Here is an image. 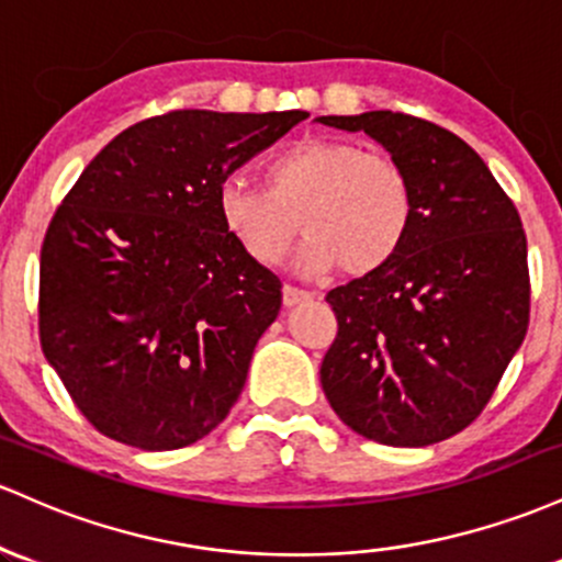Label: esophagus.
I'll return each instance as SVG.
<instances>
[{
    "label": "esophagus",
    "mask_w": 562,
    "mask_h": 562,
    "mask_svg": "<svg viewBox=\"0 0 562 562\" xmlns=\"http://www.w3.org/2000/svg\"><path fill=\"white\" fill-rule=\"evenodd\" d=\"M281 294H283V305L286 307H294V305H300V302L311 300V294L302 292V289H297V286H289V283L281 289Z\"/></svg>",
    "instance_id": "obj_1"
}]
</instances>
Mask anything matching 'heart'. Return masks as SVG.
Wrapping results in <instances>:
<instances>
[{
	"instance_id": "heart-1",
	"label": "heart",
	"mask_w": 562,
	"mask_h": 562,
	"mask_svg": "<svg viewBox=\"0 0 562 562\" xmlns=\"http://www.w3.org/2000/svg\"><path fill=\"white\" fill-rule=\"evenodd\" d=\"M265 180L268 188L225 178L217 191L223 228L265 268L286 257L300 231L307 238L302 273L339 268L348 279H366L398 257L417 214L406 169L348 140L294 143L268 164Z\"/></svg>"
}]
</instances>
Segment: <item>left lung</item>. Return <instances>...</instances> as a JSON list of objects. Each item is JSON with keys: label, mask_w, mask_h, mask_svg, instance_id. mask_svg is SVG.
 <instances>
[{"label": "left lung", "mask_w": 562, "mask_h": 562, "mask_svg": "<svg viewBox=\"0 0 562 562\" xmlns=\"http://www.w3.org/2000/svg\"><path fill=\"white\" fill-rule=\"evenodd\" d=\"M366 132L406 169L412 233L387 268L331 289L321 384L337 417L384 446L438 443L477 419L528 331L520 214L453 132L393 111L318 116Z\"/></svg>", "instance_id": "1"}]
</instances>
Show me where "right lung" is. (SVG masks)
I'll list each match as a JSON object with an SVG mask.
<instances>
[{"instance_id": "right-lung-1", "label": "right lung", "mask_w": 562, "mask_h": 562, "mask_svg": "<svg viewBox=\"0 0 562 562\" xmlns=\"http://www.w3.org/2000/svg\"><path fill=\"white\" fill-rule=\"evenodd\" d=\"M305 111H169L100 150L42 244L40 339L94 430L143 451L191 446L241 395L281 281L217 212L220 182Z\"/></svg>"}]
</instances>
